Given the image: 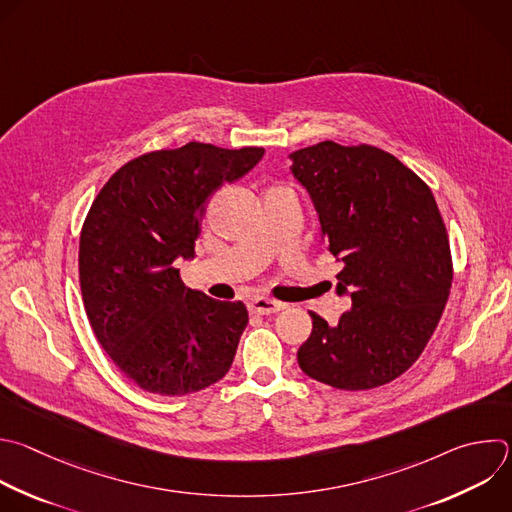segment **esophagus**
<instances>
[{
	"label": "esophagus",
	"instance_id": "esophagus-1",
	"mask_svg": "<svg viewBox=\"0 0 512 512\" xmlns=\"http://www.w3.org/2000/svg\"><path fill=\"white\" fill-rule=\"evenodd\" d=\"M285 307V303L269 299V297H255L249 301V311L251 313H259V315H269V313H277Z\"/></svg>",
	"mask_w": 512,
	"mask_h": 512
}]
</instances>
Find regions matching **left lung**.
I'll return each instance as SVG.
<instances>
[{
    "label": "left lung",
    "mask_w": 512,
    "mask_h": 512,
    "mask_svg": "<svg viewBox=\"0 0 512 512\" xmlns=\"http://www.w3.org/2000/svg\"><path fill=\"white\" fill-rule=\"evenodd\" d=\"M289 158L321 241L342 263L335 293L352 299L335 325L309 311L299 368L337 390L384 386L420 358L450 293V243L434 195L376 146L325 140Z\"/></svg>",
    "instance_id": "obj_1"
}]
</instances>
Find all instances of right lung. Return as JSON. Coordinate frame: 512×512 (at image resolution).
<instances>
[{"instance_id":"right-lung-1","label":"right lung","mask_w":512,"mask_h":512,"mask_svg":"<svg viewBox=\"0 0 512 512\" xmlns=\"http://www.w3.org/2000/svg\"><path fill=\"white\" fill-rule=\"evenodd\" d=\"M265 150L189 142L142 154L102 187L80 235V287L100 346L138 388L185 396L231 368L249 321L241 301L189 289L209 197L247 175Z\"/></svg>"}]
</instances>
